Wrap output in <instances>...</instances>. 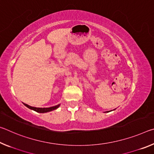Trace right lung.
Listing matches in <instances>:
<instances>
[{
	"instance_id": "obj_1",
	"label": "right lung",
	"mask_w": 154,
	"mask_h": 154,
	"mask_svg": "<svg viewBox=\"0 0 154 154\" xmlns=\"http://www.w3.org/2000/svg\"><path fill=\"white\" fill-rule=\"evenodd\" d=\"M24 105L26 106H27L28 108L32 109V110L35 111L36 112H38V113H47V112L51 111L53 110H55V109H58L60 106V105H58L56 106H51V107H49V108H37V107H34V106H30L25 103H24Z\"/></svg>"
}]
</instances>
